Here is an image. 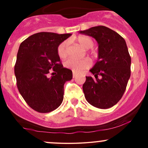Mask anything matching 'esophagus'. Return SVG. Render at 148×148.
I'll return each mask as SVG.
<instances>
[{
	"mask_svg": "<svg viewBox=\"0 0 148 148\" xmlns=\"http://www.w3.org/2000/svg\"><path fill=\"white\" fill-rule=\"evenodd\" d=\"M76 76V73L73 72V78H75Z\"/></svg>",
	"mask_w": 148,
	"mask_h": 148,
	"instance_id": "esophagus-1",
	"label": "esophagus"
}]
</instances>
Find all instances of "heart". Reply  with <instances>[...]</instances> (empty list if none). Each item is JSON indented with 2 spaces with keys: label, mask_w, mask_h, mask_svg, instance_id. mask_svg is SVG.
<instances>
[{
  "label": "heart",
  "mask_w": 148,
  "mask_h": 148,
  "mask_svg": "<svg viewBox=\"0 0 148 148\" xmlns=\"http://www.w3.org/2000/svg\"><path fill=\"white\" fill-rule=\"evenodd\" d=\"M76 41L80 45L82 46L84 49H90L92 48L94 45V42L90 37L86 36V35H80V36L76 37ZM67 41L62 42L58 47L57 53L58 56L60 58H65L67 56ZM91 62L89 59H74V58H69L65 62H64V67L67 68L72 69L74 72H80L84 69H88L90 66Z\"/></svg>",
  "instance_id": "b5f03b06"
}]
</instances>
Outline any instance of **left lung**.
Here are the masks:
<instances>
[{
	"mask_svg": "<svg viewBox=\"0 0 148 148\" xmlns=\"http://www.w3.org/2000/svg\"><path fill=\"white\" fill-rule=\"evenodd\" d=\"M80 33L97 42L98 59L83 85L85 97L92 106L111 108L120 101L131 75V57L122 36L103 25L92 27Z\"/></svg>",
	"mask_w": 148,
	"mask_h": 148,
	"instance_id": "8db88e82",
	"label": "left lung"
}]
</instances>
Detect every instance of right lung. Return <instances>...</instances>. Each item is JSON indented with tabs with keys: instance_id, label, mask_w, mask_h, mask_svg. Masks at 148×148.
<instances>
[{
	"instance_id": "obj_1",
	"label": "right lung",
	"mask_w": 148,
	"mask_h": 148,
	"mask_svg": "<svg viewBox=\"0 0 148 148\" xmlns=\"http://www.w3.org/2000/svg\"><path fill=\"white\" fill-rule=\"evenodd\" d=\"M69 36L41 32L19 46L14 65L16 86L25 102L39 113H49L60 106L64 83L72 79V70L63 67L57 53L59 45Z\"/></svg>"
}]
</instances>
